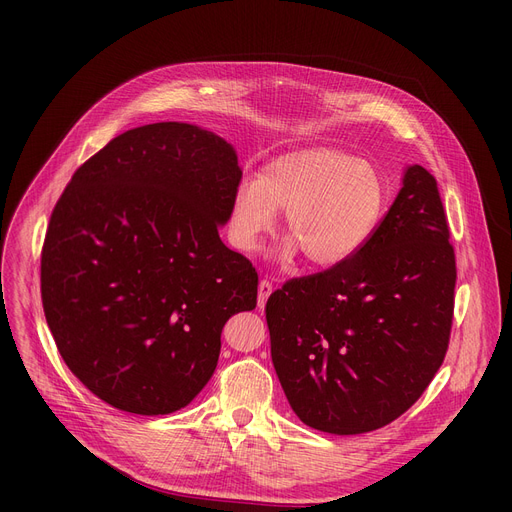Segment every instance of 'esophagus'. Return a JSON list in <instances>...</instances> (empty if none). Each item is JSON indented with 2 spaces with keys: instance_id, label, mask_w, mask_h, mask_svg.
Instances as JSON below:
<instances>
[{
  "instance_id": "1",
  "label": "esophagus",
  "mask_w": 512,
  "mask_h": 512,
  "mask_svg": "<svg viewBox=\"0 0 512 512\" xmlns=\"http://www.w3.org/2000/svg\"><path fill=\"white\" fill-rule=\"evenodd\" d=\"M272 290H274V286H272L270 280H261V282H259V294H257V305H259V309L265 307L267 299H270Z\"/></svg>"
}]
</instances>
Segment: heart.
Instances as JSON below:
<instances>
[{"label": "heart", "mask_w": 512, "mask_h": 512, "mask_svg": "<svg viewBox=\"0 0 512 512\" xmlns=\"http://www.w3.org/2000/svg\"><path fill=\"white\" fill-rule=\"evenodd\" d=\"M384 207L386 184L369 161L330 147L301 149L272 159L257 180L238 182L228 234L238 251L255 253L286 211L280 261L303 253L315 267H336L367 245Z\"/></svg>", "instance_id": "b5f03b06"}]
</instances>
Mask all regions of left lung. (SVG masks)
<instances>
[{"instance_id":"1","label":"left lung","mask_w":512,"mask_h":512,"mask_svg":"<svg viewBox=\"0 0 512 512\" xmlns=\"http://www.w3.org/2000/svg\"><path fill=\"white\" fill-rule=\"evenodd\" d=\"M436 178L413 164L367 245L265 305L272 363L297 417L355 436L405 413L440 369L456 265Z\"/></svg>"}]
</instances>
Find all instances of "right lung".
Wrapping results in <instances>:
<instances>
[{
	"instance_id": "obj_1",
	"label": "right lung",
	"mask_w": 512,
	"mask_h": 512,
	"mask_svg": "<svg viewBox=\"0 0 512 512\" xmlns=\"http://www.w3.org/2000/svg\"><path fill=\"white\" fill-rule=\"evenodd\" d=\"M242 170L207 128H132L80 166L41 253L47 326L107 405L168 415L209 382L226 321L257 305V272L220 228Z\"/></svg>"
}]
</instances>
